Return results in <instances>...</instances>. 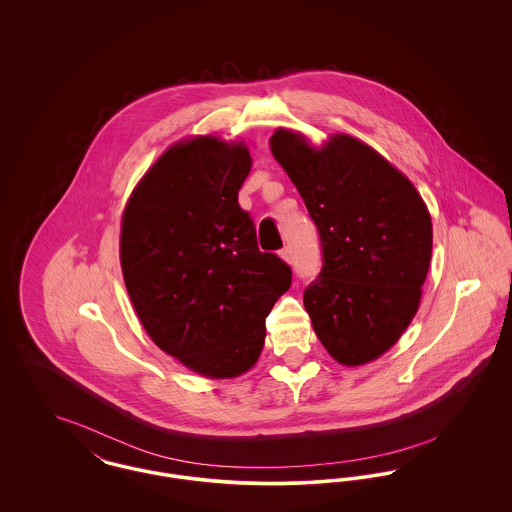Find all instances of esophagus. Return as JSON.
<instances>
[{
  "label": "esophagus",
  "instance_id": "34e87169",
  "mask_svg": "<svg viewBox=\"0 0 512 512\" xmlns=\"http://www.w3.org/2000/svg\"><path fill=\"white\" fill-rule=\"evenodd\" d=\"M280 257L286 261V263H292L293 255H292V247L290 245H286L282 251H280Z\"/></svg>",
  "mask_w": 512,
  "mask_h": 512
}]
</instances>
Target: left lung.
Wrapping results in <instances>:
<instances>
[{
  "label": "left lung",
  "mask_w": 512,
  "mask_h": 512,
  "mask_svg": "<svg viewBox=\"0 0 512 512\" xmlns=\"http://www.w3.org/2000/svg\"><path fill=\"white\" fill-rule=\"evenodd\" d=\"M270 149L317 226L322 268L303 303L318 340L341 365L378 359L413 320L430 267L422 197L380 153L345 134L313 149L280 128Z\"/></svg>",
  "instance_id": "1"
}]
</instances>
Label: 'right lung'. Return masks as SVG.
<instances>
[{
    "label": "right lung",
    "mask_w": 512,
    "mask_h": 512,
    "mask_svg": "<svg viewBox=\"0 0 512 512\" xmlns=\"http://www.w3.org/2000/svg\"><path fill=\"white\" fill-rule=\"evenodd\" d=\"M249 169L242 144L213 136L176 144L122 215V276L147 334L209 378L257 363L265 318L292 286V268L259 249L255 222L238 203Z\"/></svg>",
    "instance_id": "1"
}]
</instances>
